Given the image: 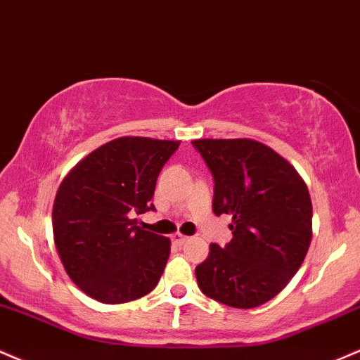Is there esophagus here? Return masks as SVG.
<instances>
[{
    "label": "esophagus",
    "mask_w": 360,
    "mask_h": 360,
    "mask_svg": "<svg viewBox=\"0 0 360 360\" xmlns=\"http://www.w3.org/2000/svg\"><path fill=\"white\" fill-rule=\"evenodd\" d=\"M172 241L175 245H184V243H187V241H188V236H185V234H181V233H175V234H173Z\"/></svg>",
    "instance_id": "obj_1"
}]
</instances>
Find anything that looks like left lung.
Listing matches in <instances>:
<instances>
[{
  "instance_id": "8db88e82",
  "label": "left lung",
  "mask_w": 360,
  "mask_h": 360,
  "mask_svg": "<svg viewBox=\"0 0 360 360\" xmlns=\"http://www.w3.org/2000/svg\"><path fill=\"white\" fill-rule=\"evenodd\" d=\"M214 179L212 211L229 214L233 240L212 243L197 265L199 289L231 308L276 297L301 267L311 243L309 192L292 165L252 139H197Z\"/></svg>"
}]
</instances>
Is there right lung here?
Instances as JSON below:
<instances>
[{"label": "right lung", "mask_w": 360, "mask_h": 360, "mask_svg": "<svg viewBox=\"0 0 360 360\" xmlns=\"http://www.w3.org/2000/svg\"><path fill=\"white\" fill-rule=\"evenodd\" d=\"M180 141L119 137L90 153L60 184L52 209L56 248L71 281L93 300L120 304L158 285L169 240L136 226L156 211V180Z\"/></svg>", "instance_id": "add662e5"}]
</instances>
